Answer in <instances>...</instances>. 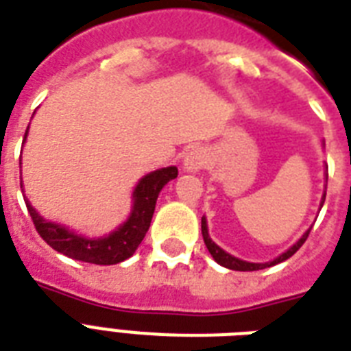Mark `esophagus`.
<instances>
[{"instance_id": "obj_1", "label": "esophagus", "mask_w": 351, "mask_h": 351, "mask_svg": "<svg viewBox=\"0 0 351 351\" xmlns=\"http://www.w3.org/2000/svg\"><path fill=\"white\" fill-rule=\"evenodd\" d=\"M206 162V152L203 148H194L186 154L183 161V168L186 172H197L205 167Z\"/></svg>"}]
</instances>
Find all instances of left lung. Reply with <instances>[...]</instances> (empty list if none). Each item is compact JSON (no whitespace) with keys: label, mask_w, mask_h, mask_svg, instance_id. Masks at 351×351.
Returning <instances> with one entry per match:
<instances>
[{"label":"left lung","mask_w":351,"mask_h":351,"mask_svg":"<svg viewBox=\"0 0 351 351\" xmlns=\"http://www.w3.org/2000/svg\"><path fill=\"white\" fill-rule=\"evenodd\" d=\"M328 168V167H326ZM326 184H328V170H326ZM324 199H326V194L322 195V201H320V206L324 205ZM309 230L308 229L306 232L302 234V238L295 243L293 247H289L286 252H282L278 258H274L273 262H265V263H251V262H245V260H240V258H234L230 256L229 252H225L221 247H218L216 243H214L213 240H210V236H208V229H206V219L205 216L201 218V234H203V240H205V245L206 249H208V252L213 254V258L216 260V262L219 263V265H223V267L227 269H232V271H258V269H265V267H271V265H276V263L284 262V260H287V258H291L295 252L300 249V247L304 245V241L308 240L309 236Z\"/></svg>","instance_id":"1"}]
</instances>
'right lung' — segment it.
Returning <instances> with one entry per match:
<instances>
[{
	"label": "right lung",
	"mask_w": 351,
	"mask_h": 351,
	"mask_svg": "<svg viewBox=\"0 0 351 351\" xmlns=\"http://www.w3.org/2000/svg\"><path fill=\"white\" fill-rule=\"evenodd\" d=\"M25 138L27 132L23 141ZM176 178H178V168L167 167L148 173L141 179L133 190V208L130 218L119 229L104 236V238H84V236L73 232L64 225L47 221L36 213V208H32L27 197H23V199H25L27 210L31 214L32 223L36 227L38 234L42 236L45 243L53 247L54 251L62 252L65 256L75 258V260H80V262L113 265V263L124 262L126 258H130L133 252L137 251V247L141 245V241L145 240L146 232L150 229L157 195L168 181Z\"/></svg>",
	"instance_id": "right-lung-1"
}]
</instances>
